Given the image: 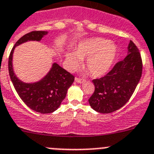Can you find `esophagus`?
<instances>
[{
  "label": "esophagus",
  "instance_id": "34e87169",
  "mask_svg": "<svg viewBox=\"0 0 154 154\" xmlns=\"http://www.w3.org/2000/svg\"><path fill=\"white\" fill-rule=\"evenodd\" d=\"M75 81L79 83V84H81L83 82H84V79H81V78H78V77H75Z\"/></svg>",
  "mask_w": 154,
  "mask_h": 154
}]
</instances>
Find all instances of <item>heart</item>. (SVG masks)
<instances>
[{
    "label": "heart",
    "mask_w": 154,
    "mask_h": 154,
    "mask_svg": "<svg viewBox=\"0 0 154 154\" xmlns=\"http://www.w3.org/2000/svg\"><path fill=\"white\" fill-rule=\"evenodd\" d=\"M116 55V47L109 41L102 38H93L82 42L74 53L67 52L66 64L73 71L80 67L81 61L86 60V67L94 77H102L109 70Z\"/></svg>",
    "instance_id": "heart-1"
}]
</instances>
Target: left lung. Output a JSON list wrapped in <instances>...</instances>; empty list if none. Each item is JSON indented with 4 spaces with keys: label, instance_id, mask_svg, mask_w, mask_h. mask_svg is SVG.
Segmentation results:
<instances>
[{
    "label": "left lung",
    "instance_id": "obj_1",
    "mask_svg": "<svg viewBox=\"0 0 154 154\" xmlns=\"http://www.w3.org/2000/svg\"><path fill=\"white\" fill-rule=\"evenodd\" d=\"M142 59L132 41L128 46V55L116 63L109 72L93 80L94 93L89 103L95 111L111 113L124 106L135 90L142 74Z\"/></svg>",
    "mask_w": 154,
    "mask_h": 154
}]
</instances>
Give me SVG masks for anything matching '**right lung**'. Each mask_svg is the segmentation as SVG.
I'll return each mask as SVG.
<instances>
[{"mask_svg": "<svg viewBox=\"0 0 154 154\" xmlns=\"http://www.w3.org/2000/svg\"><path fill=\"white\" fill-rule=\"evenodd\" d=\"M47 34V31H32L24 35L14 45L8 61L10 77L19 97L29 108L42 114L51 113L58 109L65 98L67 90L72 85L74 75L54 63L48 74L39 81L24 83L14 74L12 61L16 46L28 41L39 42Z\"/></svg>", "mask_w": 154, "mask_h": 154, "instance_id": "obj_1", "label": "right lung"}]
</instances>
